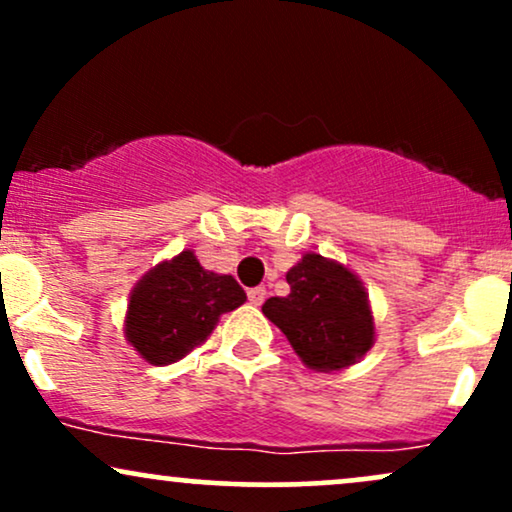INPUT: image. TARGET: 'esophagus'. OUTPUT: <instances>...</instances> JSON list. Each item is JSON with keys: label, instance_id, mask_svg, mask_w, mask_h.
<instances>
[{"label": "esophagus", "instance_id": "1", "mask_svg": "<svg viewBox=\"0 0 512 512\" xmlns=\"http://www.w3.org/2000/svg\"><path fill=\"white\" fill-rule=\"evenodd\" d=\"M264 298H267V289H264V286H255V289L248 291V301L252 305H262Z\"/></svg>", "mask_w": 512, "mask_h": 512}]
</instances>
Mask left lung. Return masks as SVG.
Wrapping results in <instances>:
<instances>
[{"label": "left lung", "instance_id": "obj_1", "mask_svg": "<svg viewBox=\"0 0 512 512\" xmlns=\"http://www.w3.org/2000/svg\"><path fill=\"white\" fill-rule=\"evenodd\" d=\"M289 296L264 301L262 313L286 334L305 366L339 370L373 346V317L361 281L342 264L305 255L286 274Z\"/></svg>", "mask_w": 512, "mask_h": 512}]
</instances>
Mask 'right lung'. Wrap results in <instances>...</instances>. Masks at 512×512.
I'll return each mask as SVG.
<instances>
[{"mask_svg": "<svg viewBox=\"0 0 512 512\" xmlns=\"http://www.w3.org/2000/svg\"><path fill=\"white\" fill-rule=\"evenodd\" d=\"M245 298L233 276L207 272L195 252L185 250L151 269L132 291L127 342L154 366H168L202 344L219 317Z\"/></svg>", "mask_w": 512, "mask_h": 512, "instance_id": "add662e5", "label": "right lung"}]
</instances>
